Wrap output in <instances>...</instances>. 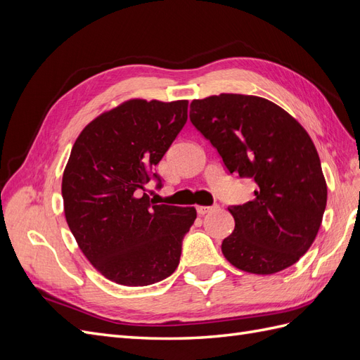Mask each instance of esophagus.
<instances>
[{"mask_svg": "<svg viewBox=\"0 0 360 360\" xmlns=\"http://www.w3.org/2000/svg\"><path fill=\"white\" fill-rule=\"evenodd\" d=\"M216 209H217V205H197V213L200 216H204V214L210 213V212H213Z\"/></svg>", "mask_w": 360, "mask_h": 360, "instance_id": "34e87169", "label": "esophagus"}]
</instances>
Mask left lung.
I'll return each mask as SVG.
<instances>
[{
  "label": "left lung",
  "mask_w": 360,
  "mask_h": 360,
  "mask_svg": "<svg viewBox=\"0 0 360 360\" xmlns=\"http://www.w3.org/2000/svg\"><path fill=\"white\" fill-rule=\"evenodd\" d=\"M189 117L230 174L257 184L252 201L228 207L236 226L222 242L224 257L255 275L297 263L317 237L328 202L320 158L307 130L276 103L246 94L192 101Z\"/></svg>",
  "instance_id": "left-lung-1"
}]
</instances>
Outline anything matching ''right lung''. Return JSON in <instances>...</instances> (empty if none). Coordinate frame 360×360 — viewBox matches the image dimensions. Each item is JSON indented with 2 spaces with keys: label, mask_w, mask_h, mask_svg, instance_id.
I'll return each instance as SVG.
<instances>
[{
  "label": "right lung",
  "mask_w": 360,
  "mask_h": 360,
  "mask_svg": "<svg viewBox=\"0 0 360 360\" xmlns=\"http://www.w3.org/2000/svg\"><path fill=\"white\" fill-rule=\"evenodd\" d=\"M186 120L188 101L130 99L75 141L61 183L64 214L82 254L115 284H155L180 263L197 210L151 202L141 191Z\"/></svg>",
  "instance_id": "right-lung-1"
}]
</instances>
